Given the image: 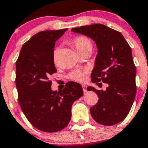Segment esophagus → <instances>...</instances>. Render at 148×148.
<instances>
[{"label": "esophagus", "instance_id": "esophagus-1", "mask_svg": "<svg viewBox=\"0 0 148 148\" xmlns=\"http://www.w3.org/2000/svg\"><path fill=\"white\" fill-rule=\"evenodd\" d=\"M82 89H83L84 93L85 94L86 92V86L85 84H82Z\"/></svg>", "mask_w": 148, "mask_h": 148}]
</instances>
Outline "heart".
I'll list each match as a JSON object with an SVG mask.
<instances>
[{"mask_svg": "<svg viewBox=\"0 0 148 148\" xmlns=\"http://www.w3.org/2000/svg\"><path fill=\"white\" fill-rule=\"evenodd\" d=\"M71 44L76 48L77 51L81 54L83 52L86 51H92V42L88 39L87 38L84 36H77L74 38L71 41ZM58 53H59V49H56L53 51V60L55 64L57 63V57ZM86 73V70L78 69L76 71H72L70 74V78L72 80L77 82H83L85 79V74Z\"/></svg>", "mask_w": 148, "mask_h": 148, "instance_id": "1", "label": "heart"}]
</instances>
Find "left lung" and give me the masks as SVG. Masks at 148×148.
Wrapping results in <instances>:
<instances>
[{"mask_svg":"<svg viewBox=\"0 0 148 148\" xmlns=\"http://www.w3.org/2000/svg\"><path fill=\"white\" fill-rule=\"evenodd\" d=\"M71 31L95 41L97 54L91 74L92 82L108 84L105 91L87 87L99 98L90 108L91 114L101 125H116L127 117L136 95V67L130 46L120 32L100 23L71 28Z\"/></svg>","mask_w":148,"mask_h":148,"instance_id":"left-lung-1","label":"left lung"}]
</instances>
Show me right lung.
<instances>
[{
    "label": "right lung",
    "instance_id": "1",
    "mask_svg": "<svg viewBox=\"0 0 148 148\" xmlns=\"http://www.w3.org/2000/svg\"><path fill=\"white\" fill-rule=\"evenodd\" d=\"M67 31H40L26 41L16 63L18 102L30 123L39 130L55 132L71 120L72 104L83 95L82 86L69 82L61 92L51 89L49 77L56 72L53 60L55 42Z\"/></svg>",
    "mask_w": 148,
    "mask_h": 148
}]
</instances>
